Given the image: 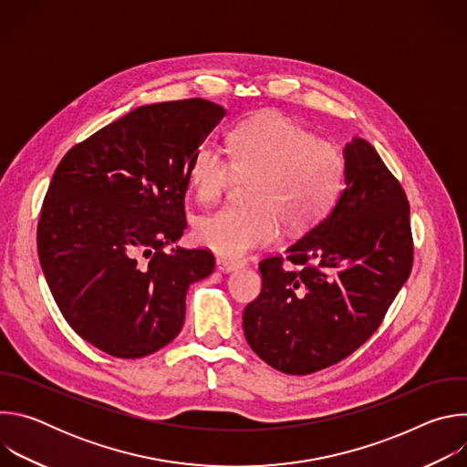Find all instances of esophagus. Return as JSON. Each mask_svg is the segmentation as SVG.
<instances>
[{"instance_id":"1","label":"esophagus","mask_w":467,"mask_h":467,"mask_svg":"<svg viewBox=\"0 0 467 467\" xmlns=\"http://www.w3.org/2000/svg\"><path fill=\"white\" fill-rule=\"evenodd\" d=\"M216 268L222 274H231V272L242 268V262L240 260H233V258H225V256H218L216 258Z\"/></svg>"}]
</instances>
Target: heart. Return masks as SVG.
Returning a JSON list of instances; mask_svg holds the SVG:
<instances>
[{"label":"heart","mask_w":467,"mask_h":467,"mask_svg":"<svg viewBox=\"0 0 467 467\" xmlns=\"http://www.w3.org/2000/svg\"><path fill=\"white\" fill-rule=\"evenodd\" d=\"M229 159L213 146L197 148L188 181L199 202L211 203L234 175L251 177L247 207H222L195 222L203 247L225 258H240L279 238V218L303 231L316 225L335 203L344 177L340 151L281 114L244 121L229 135Z\"/></svg>","instance_id":"b5f03b06"}]
</instances>
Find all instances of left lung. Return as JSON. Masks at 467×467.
Instances as JSON below:
<instances>
[{"label": "left lung", "mask_w": 467, "mask_h": 467, "mask_svg": "<svg viewBox=\"0 0 467 467\" xmlns=\"http://www.w3.org/2000/svg\"><path fill=\"white\" fill-rule=\"evenodd\" d=\"M344 190L332 211L283 256L260 262L262 292L244 310L251 349L288 375L349 357L379 328L412 270L410 207L377 150L344 148Z\"/></svg>", "instance_id": "obj_1"}]
</instances>
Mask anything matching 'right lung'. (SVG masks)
<instances>
[{
  "instance_id": "obj_1",
  "label": "right lung",
  "mask_w": 467,
  "mask_h": 467,
  "mask_svg": "<svg viewBox=\"0 0 467 467\" xmlns=\"http://www.w3.org/2000/svg\"><path fill=\"white\" fill-rule=\"evenodd\" d=\"M223 116L199 98L144 105L57 166L38 258L64 319L94 348L118 358L159 351L182 328L190 285L214 272L205 249L162 247L186 229L188 164Z\"/></svg>"
}]
</instances>
